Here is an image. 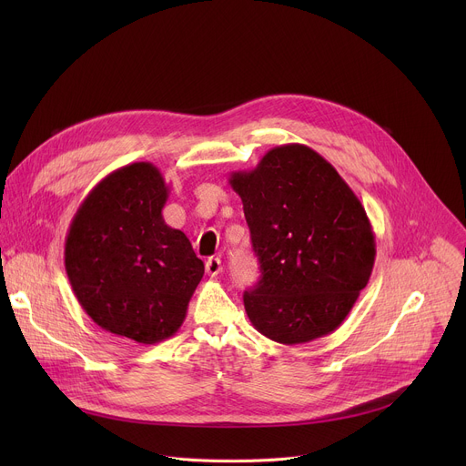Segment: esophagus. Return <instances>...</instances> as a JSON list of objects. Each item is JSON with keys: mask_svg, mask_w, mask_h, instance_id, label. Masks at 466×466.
<instances>
[{"mask_svg": "<svg viewBox=\"0 0 466 466\" xmlns=\"http://www.w3.org/2000/svg\"><path fill=\"white\" fill-rule=\"evenodd\" d=\"M221 271H223V265H221L219 258H208L207 259V273L210 277H218Z\"/></svg>", "mask_w": 466, "mask_h": 466, "instance_id": "34e87169", "label": "esophagus"}]
</instances>
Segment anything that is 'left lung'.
<instances>
[{"label": "left lung", "instance_id": "obj_1", "mask_svg": "<svg viewBox=\"0 0 466 466\" xmlns=\"http://www.w3.org/2000/svg\"><path fill=\"white\" fill-rule=\"evenodd\" d=\"M228 182L241 197L261 271L243 295L252 326L282 345L331 334L367 286L376 258L356 193L302 144L273 147Z\"/></svg>", "mask_w": 466, "mask_h": 466}]
</instances>
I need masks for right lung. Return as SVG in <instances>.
I'll return each mask as SVG.
<instances>
[{
	"mask_svg": "<svg viewBox=\"0 0 466 466\" xmlns=\"http://www.w3.org/2000/svg\"><path fill=\"white\" fill-rule=\"evenodd\" d=\"M167 197L157 166H123L86 195L66 236V273L83 309L142 345L177 334L205 275L186 234L162 218Z\"/></svg>",
	"mask_w": 466,
	"mask_h": 466,
	"instance_id": "add662e5",
	"label": "right lung"
}]
</instances>
